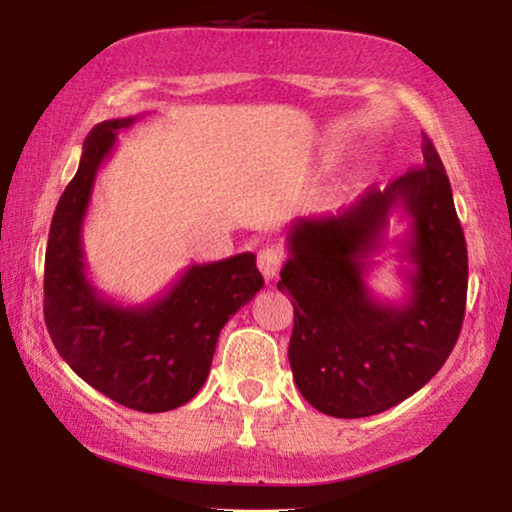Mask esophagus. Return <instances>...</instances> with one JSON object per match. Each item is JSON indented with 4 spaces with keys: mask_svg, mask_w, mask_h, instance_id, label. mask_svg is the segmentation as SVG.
Masks as SVG:
<instances>
[{
    "mask_svg": "<svg viewBox=\"0 0 512 512\" xmlns=\"http://www.w3.org/2000/svg\"><path fill=\"white\" fill-rule=\"evenodd\" d=\"M282 263H284V254L277 247H263L261 251H258V268H261L263 277L268 279V282L277 277Z\"/></svg>",
    "mask_w": 512,
    "mask_h": 512,
    "instance_id": "esophagus-1",
    "label": "esophagus"
}]
</instances>
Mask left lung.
Returning <instances> with one entry per match:
<instances>
[{"mask_svg":"<svg viewBox=\"0 0 512 512\" xmlns=\"http://www.w3.org/2000/svg\"><path fill=\"white\" fill-rule=\"evenodd\" d=\"M422 165L380 191L370 186L338 216L296 219L277 289L293 296L289 363L312 408L359 419L394 408L443 368L466 310L468 254L452 186L431 139ZM394 213L409 221L398 242L406 296L377 299L372 258Z\"/></svg>","mask_w":512,"mask_h":512,"instance_id":"1","label":"left lung"}]
</instances>
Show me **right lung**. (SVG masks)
<instances>
[{
  "instance_id": "right-lung-1",
  "label": "right lung",
  "mask_w": 512,
  "mask_h": 512,
  "mask_svg": "<svg viewBox=\"0 0 512 512\" xmlns=\"http://www.w3.org/2000/svg\"><path fill=\"white\" fill-rule=\"evenodd\" d=\"M139 116L95 125L79 170L55 207L46 247L44 317L69 368L111 401L139 412H167L205 384L221 328L263 289L254 254L193 263L170 289L144 305H123L97 291L83 254L95 177L118 132Z\"/></svg>"
}]
</instances>
